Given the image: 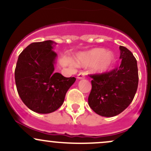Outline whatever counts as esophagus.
I'll use <instances>...</instances> for the list:
<instances>
[{
	"instance_id": "34e87169",
	"label": "esophagus",
	"mask_w": 151,
	"mask_h": 151,
	"mask_svg": "<svg viewBox=\"0 0 151 151\" xmlns=\"http://www.w3.org/2000/svg\"><path fill=\"white\" fill-rule=\"evenodd\" d=\"M85 75H86L85 72H80V74L77 75V79H78V80H82V79H84L85 78Z\"/></svg>"
}]
</instances>
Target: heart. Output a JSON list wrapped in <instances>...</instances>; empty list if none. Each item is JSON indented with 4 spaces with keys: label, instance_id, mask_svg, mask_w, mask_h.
<instances>
[{
    "label": "heart",
    "instance_id": "obj_1",
    "mask_svg": "<svg viewBox=\"0 0 151 151\" xmlns=\"http://www.w3.org/2000/svg\"><path fill=\"white\" fill-rule=\"evenodd\" d=\"M77 62L80 66H88L92 64V71L96 74H104L110 70L114 62V55L111 51L96 47L80 53L77 56Z\"/></svg>",
    "mask_w": 151,
    "mask_h": 151
}]
</instances>
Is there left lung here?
Here are the masks:
<instances>
[{
	"instance_id": "1",
	"label": "left lung",
	"mask_w": 151,
	"mask_h": 151,
	"mask_svg": "<svg viewBox=\"0 0 151 151\" xmlns=\"http://www.w3.org/2000/svg\"><path fill=\"white\" fill-rule=\"evenodd\" d=\"M121 63L109 72L90 75L92 90L88 104L102 116H116L129 106L138 86L137 60L127 47L119 46Z\"/></svg>"
}]
</instances>
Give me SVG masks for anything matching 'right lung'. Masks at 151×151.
I'll list each match as a JSON object with an SVG mask.
<instances>
[{
    "mask_svg": "<svg viewBox=\"0 0 151 151\" xmlns=\"http://www.w3.org/2000/svg\"><path fill=\"white\" fill-rule=\"evenodd\" d=\"M52 40L32 42L19 55L15 69L17 92L30 110L39 114L56 111L75 82V77H65L54 72L57 54Z\"/></svg>",
    "mask_w": 151,
    "mask_h": 151,
    "instance_id": "obj_1",
    "label": "right lung"
}]
</instances>
